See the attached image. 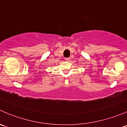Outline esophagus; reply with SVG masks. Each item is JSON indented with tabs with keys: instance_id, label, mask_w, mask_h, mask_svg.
Masks as SVG:
<instances>
[{
	"instance_id": "34e87169",
	"label": "esophagus",
	"mask_w": 127,
	"mask_h": 127,
	"mask_svg": "<svg viewBox=\"0 0 127 127\" xmlns=\"http://www.w3.org/2000/svg\"><path fill=\"white\" fill-rule=\"evenodd\" d=\"M70 60V57H69V58H65V60H66V61H69Z\"/></svg>"
}]
</instances>
